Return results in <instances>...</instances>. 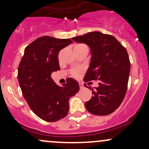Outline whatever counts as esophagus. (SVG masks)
Here are the masks:
<instances>
[{"instance_id": "34e87169", "label": "esophagus", "mask_w": 149, "mask_h": 149, "mask_svg": "<svg viewBox=\"0 0 149 149\" xmlns=\"http://www.w3.org/2000/svg\"><path fill=\"white\" fill-rule=\"evenodd\" d=\"M79 86H80V90H82V89L84 88V85H83V83H79Z\"/></svg>"}]
</instances>
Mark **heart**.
Wrapping results in <instances>:
<instances>
[{"instance_id":"obj_1","label":"heart","mask_w":149,"mask_h":149,"mask_svg":"<svg viewBox=\"0 0 149 149\" xmlns=\"http://www.w3.org/2000/svg\"><path fill=\"white\" fill-rule=\"evenodd\" d=\"M86 47L85 45H83V44H76V45H74V47H73V49H78V48H80V47ZM73 76H77L78 75V71H74L73 72Z\"/></svg>"}]
</instances>
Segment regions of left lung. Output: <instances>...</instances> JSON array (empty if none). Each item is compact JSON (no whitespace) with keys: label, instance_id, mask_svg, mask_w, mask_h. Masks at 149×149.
Wrapping results in <instances>:
<instances>
[{"label":"left lung","instance_id":"1","mask_svg":"<svg viewBox=\"0 0 149 149\" xmlns=\"http://www.w3.org/2000/svg\"><path fill=\"white\" fill-rule=\"evenodd\" d=\"M72 40L90 48L92 57L84 81L99 80V86L92 88L93 96L85 102V108L94 115L111 114L122 103L127 91L130 72L127 50L115 37L100 31L89 32Z\"/></svg>","mask_w":149,"mask_h":149}]
</instances>
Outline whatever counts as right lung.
I'll return each mask as SVG.
<instances>
[{"mask_svg":"<svg viewBox=\"0 0 149 149\" xmlns=\"http://www.w3.org/2000/svg\"><path fill=\"white\" fill-rule=\"evenodd\" d=\"M71 43L69 38H38L24 49L19 65L17 78L22 95L34 113L47 122L66 117L69 99L79 90V84L73 78L60 87L51 78L52 72L60 69L59 51Z\"/></svg>","mask_w":149,"mask_h":149,"instance_id":"1","label":"right lung"}]
</instances>
